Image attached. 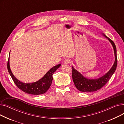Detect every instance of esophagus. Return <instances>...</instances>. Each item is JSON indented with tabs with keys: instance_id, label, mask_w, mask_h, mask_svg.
Returning <instances> with one entry per match:
<instances>
[{
	"instance_id": "1",
	"label": "esophagus",
	"mask_w": 124,
	"mask_h": 124,
	"mask_svg": "<svg viewBox=\"0 0 124 124\" xmlns=\"http://www.w3.org/2000/svg\"><path fill=\"white\" fill-rule=\"evenodd\" d=\"M70 63V60L68 59H66L64 61V63L65 64H68Z\"/></svg>"
}]
</instances>
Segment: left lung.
Here are the masks:
<instances>
[{"mask_svg":"<svg viewBox=\"0 0 124 124\" xmlns=\"http://www.w3.org/2000/svg\"><path fill=\"white\" fill-rule=\"evenodd\" d=\"M103 35L108 39V40L112 44L114 48L115 56V63L111 69L109 70L107 73L101 78L96 79H89L86 78L72 67V76L73 81L76 87L80 92L84 93L93 92L101 88L108 81L116 68L117 57L116 45L111 39L108 38L105 34H103Z\"/></svg>","mask_w":124,"mask_h":124,"instance_id":"left-lung-1","label":"left lung"}]
</instances>
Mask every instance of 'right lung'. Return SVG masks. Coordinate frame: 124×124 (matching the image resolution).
<instances>
[{"instance_id": "right-lung-1", "label": "right lung", "mask_w": 124, "mask_h": 124, "mask_svg": "<svg viewBox=\"0 0 124 124\" xmlns=\"http://www.w3.org/2000/svg\"><path fill=\"white\" fill-rule=\"evenodd\" d=\"M9 60V58H8V69L13 81L19 89L25 93L32 95L42 94L47 92L50 88L53 80V74L56 70L61 66V64H59L54 66L43 78L38 81L31 83H24L17 80L13 75L10 68Z\"/></svg>"}]
</instances>
